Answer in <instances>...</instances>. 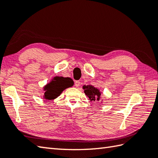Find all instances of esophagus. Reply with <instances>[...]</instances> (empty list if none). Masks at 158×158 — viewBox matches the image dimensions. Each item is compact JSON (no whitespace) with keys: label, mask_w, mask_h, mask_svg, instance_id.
Instances as JSON below:
<instances>
[{"label":"esophagus","mask_w":158,"mask_h":158,"mask_svg":"<svg viewBox=\"0 0 158 158\" xmlns=\"http://www.w3.org/2000/svg\"><path fill=\"white\" fill-rule=\"evenodd\" d=\"M75 85L76 86V87H79V86L80 85V81H76L75 82Z\"/></svg>","instance_id":"1"}]
</instances>
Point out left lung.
Masks as SVG:
<instances>
[{
	"label": "left lung",
	"mask_w": 158,
	"mask_h": 158,
	"mask_svg": "<svg viewBox=\"0 0 158 158\" xmlns=\"http://www.w3.org/2000/svg\"><path fill=\"white\" fill-rule=\"evenodd\" d=\"M83 89H84V93L88 97L89 101L94 102L100 101L102 92L100 91L99 89L95 88L91 85H83ZM103 99L101 101V103H103Z\"/></svg>",
	"instance_id": "8db88e82"
}]
</instances>
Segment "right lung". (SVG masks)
<instances>
[{"label": "right lung", "instance_id": "add662e5", "mask_svg": "<svg viewBox=\"0 0 158 158\" xmlns=\"http://www.w3.org/2000/svg\"><path fill=\"white\" fill-rule=\"evenodd\" d=\"M74 82L69 77H54L50 82L44 86V94L43 98L47 101L54 100L66 88L72 87Z\"/></svg>", "mask_w": 158, "mask_h": 158}]
</instances>
